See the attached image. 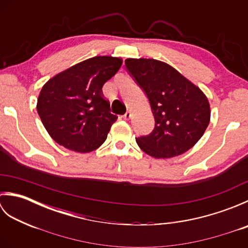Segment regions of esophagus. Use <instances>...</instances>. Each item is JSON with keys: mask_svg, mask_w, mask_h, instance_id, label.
<instances>
[{"mask_svg": "<svg viewBox=\"0 0 248 248\" xmlns=\"http://www.w3.org/2000/svg\"><path fill=\"white\" fill-rule=\"evenodd\" d=\"M131 118V112H127L124 115V120H129Z\"/></svg>", "mask_w": 248, "mask_h": 248, "instance_id": "obj_1", "label": "esophagus"}]
</instances>
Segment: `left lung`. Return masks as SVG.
<instances>
[{
    "label": "left lung",
    "mask_w": 248,
    "mask_h": 248,
    "mask_svg": "<svg viewBox=\"0 0 248 248\" xmlns=\"http://www.w3.org/2000/svg\"><path fill=\"white\" fill-rule=\"evenodd\" d=\"M129 75L148 98L155 128L136 139L140 148L155 159L180 155L202 139L210 123V104L199 87L166 62L128 59Z\"/></svg>",
    "instance_id": "1"
}]
</instances>
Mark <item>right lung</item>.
Wrapping results in <instances>:
<instances>
[{"label": "right lung", "mask_w": 248, "mask_h": 248, "mask_svg": "<svg viewBox=\"0 0 248 248\" xmlns=\"http://www.w3.org/2000/svg\"><path fill=\"white\" fill-rule=\"evenodd\" d=\"M121 64L118 57L94 56L45 84L37 100V112L57 144L86 154L104 143L117 116L110 113L102 86Z\"/></svg>", "instance_id": "obj_1"}]
</instances>
